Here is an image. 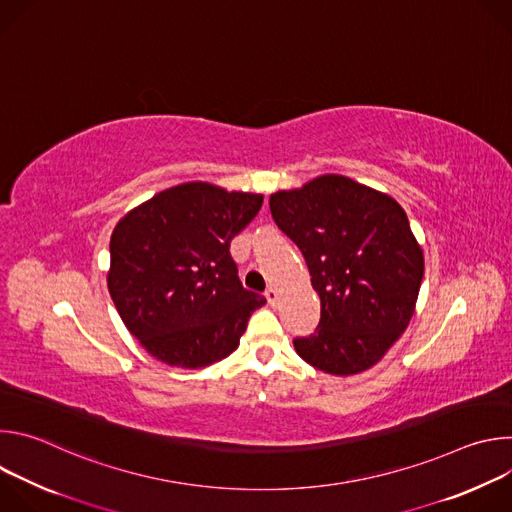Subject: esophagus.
<instances>
[{
    "label": "esophagus",
    "mask_w": 512,
    "mask_h": 512,
    "mask_svg": "<svg viewBox=\"0 0 512 512\" xmlns=\"http://www.w3.org/2000/svg\"><path fill=\"white\" fill-rule=\"evenodd\" d=\"M265 298H267L269 306H275V304H277V300H279V291H277L275 287H269V289L265 291Z\"/></svg>",
    "instance_id": "esophagus-1"
}]
</instances>
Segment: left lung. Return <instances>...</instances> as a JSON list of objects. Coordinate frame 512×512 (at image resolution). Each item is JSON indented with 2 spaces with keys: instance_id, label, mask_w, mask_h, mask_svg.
<instances>
[{
  "instance_id": "1",
  "label": "left lung",
  "mask_w": 512,
  "mask_h": 512,
  "mask_svg": "<svg viewBox=\"0 0 512 512\" xmlns=\"http://www.w3.org/2000/svg\"><path fill=\"white\" fill-rule=\"evenodd\" d=\"M277 227L294 241L320 296V324L296 352L336 377L367 371L409 326L423 279V251L401 204L340 174L269 198Z\"/></svg>"
}]
</instances>
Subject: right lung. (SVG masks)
I'll return each instance as SVG.
<instances>
[{
	"label": "right lung",
	"mask_w": 512,
	"mask_h": 512,
	"mask_svg": "<svg viewBox=\"0 0 512 512\" xmlns=\"http://www.w3.org/2000/svg\"><path fill=\"white\" fill-rule=\"evenodd\" d=\"M261 204L263 194L184 182L115 225L111 300L127 330L168 367L202 369L227 358L265 304L241 285L229 251Z\"/></svg>",
	"instance_id": "add662e5"
}]
</instances>
